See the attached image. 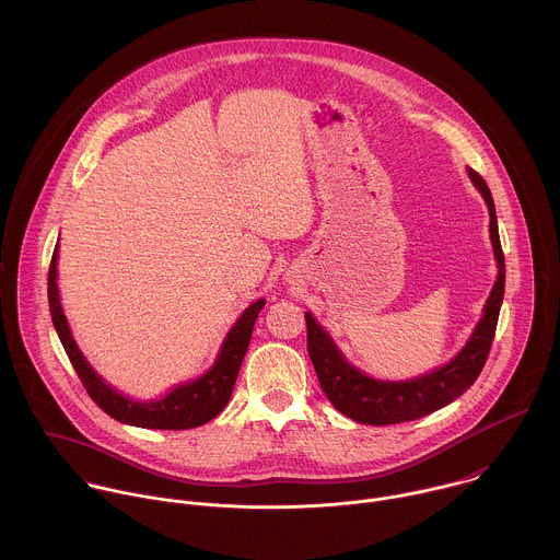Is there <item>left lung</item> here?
<instances>
[{"label":"left lung","instance_id":"left-lung-1","mask_svg":"<svg viewBox=\"0 0 560 560\" xmlns=\"http://www.w3.org/2000/svg\"><path fill=\"white\" fill-rule=\"evenodd\" d=\"M470 178L479 187L489 209V233L498 260V280L491 289L482 319L477 325L470 342L451 364L411 382H375L355 371L340 355V351L323 331L319 323L313 319V315L306 313L308 355L317 371L320 388L340 413L349 416L355 422L382 427L422 418L462 397L477 382L487 362L504 295V254L498 235L491 191L479 172L470 170Z\"/></svg>","mask_w":560,"mask_h":560}]
</instances>
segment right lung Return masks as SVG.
Listing matches in <instances>:
<instances>
[{
  "mask_svg": "<svg viewBox=\"0 0 560 560\" xmlns=\"http://www.w3.org/2000/svg\"><path fill=\"white\" fill-rule=\"evenodd\" d=\"M56 260H58V245L54 249L51 265H49V278H47L51 320H54V327L62 340V347H65L85 393L107 416L116 418L118 422L133 424V427L180 431V429H194V427L209 422L226 407V402L233 395L237 375H240L241 362L247 351L254 323L265 306V300H258L245 308V313L229 331V336L222 345V351L218 355V362L211 366L209 373H205L194 384H183V386L174 388L161 400L138 402V400L125 399L122 395L112 390L83 360V355L71 336V329L67 325L62 306H60L58 284H56Z\"/></svg>",
  "mask_w": 560,
  "mask_h": 560,
  "instance_id": "right-lung-1",
  "label": "right lung"
}]
</instances>
